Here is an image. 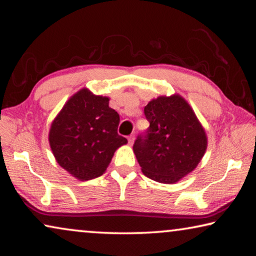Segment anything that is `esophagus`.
<instances>
[{
    "label": "esophagus",
    "mask_w": 256,
    "mask_h": 256,
    "mask_svg": "<svg viewBox=\"0 0 256 256\" xmlns=\"http://www.w3.org/2000/svg\"><path fill=\"white\" fill-rule=\"evenodd\" d=\"M128 144H132L133 141H134V136H128Z\"/></svg>",
    "instance_id": "obj_1"
}]
</instances>
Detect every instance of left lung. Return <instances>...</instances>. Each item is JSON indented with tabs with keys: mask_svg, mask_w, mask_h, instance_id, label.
Masks as SVG:
<instances>
[{
	"mask_svg": "<svg viewBox=\"0 0 256 256\" xmlns=\"http://www.w3.org/2000/svg\"><path fill=\"white\" fill-rule=\"evenodd\" d=\"M144 115L150 125L133 144L138 164L151 180L176 183L192 172L204 154V130L178 94L151 100L144 107Z\"/></svg>",
	"mask_w": 256,
	"mask_h": 256,
	"instance_id": "left-lung-1",
	"label": "left lung"
}]
</instances>
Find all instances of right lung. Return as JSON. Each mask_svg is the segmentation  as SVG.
Wrapping results in <instances>:
<instances>
[{
    "mask_svg": "<svg viewBox=\"0 0 256 256\" xmlns=\"http://www.w3.org/2000/svg\"><path fill=\"white\" fill-rule=\"evenodd\" d=\"M107 97L82 89L68 99L54 120L50 144L60 167L76 178L89 180L104 174L116 149L128 144L118 136V112Z\"/></svg>",
    "mask_w": 256,
    "mask_h": 256,
    "instance_id": "obj_1",
    "label": "right lung"
}]
</instances>
